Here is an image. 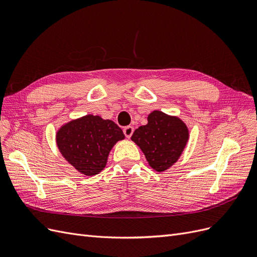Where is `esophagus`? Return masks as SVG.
<instances>
[{
	"mask_svg": "<svg viewBox=\"0 0 257 257\" xmlns=\"http://www.w3.org/2000/svg\"><path fill=\"white\" fill-rule=\"evenodd\" d=\"M133 132H134V127L133 126H125V127L123 128V133L127 138H130L132 135H133Z\"/></svg>",
	"mask_w": 257,
	"mask_h": 257,
	"instance_id": "34e87169",
	"label": "esophagus"
}]
</instances>
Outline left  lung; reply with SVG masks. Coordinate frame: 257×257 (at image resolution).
I'll return each mask as SVG.
<instances>
[{
  "label": "left lung",
  "instance_id": "1",
  "mask_svg": "<svg viewBox=\"0 0 257 257\" xmlns=\"http://www.w3.org/2000/svg\"><path fill=\"white\" fill-rule=\"evenodd\" d=\"M149 165L157 172H164L180 158L189 141V130L177 116L154 110L148 115V123L139 126L132 136Z\"/></svg>",
  "mask_w": 257,
  "mask_h": 257
}]
</instances>
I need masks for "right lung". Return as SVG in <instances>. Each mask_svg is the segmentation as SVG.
<instances>
[{
  "label": "right lung",
  "instance_id": "add662e5",
  "mask_svg": "<svg viewBox=\"0 0 257 257\" xmlns=\"http://www.w3.org/2000/svg\"><path fill=\"white\" fill-rule=\"evenodd\" d=\"M122 139L123 132L113 121L93 114L64 124L57 133L61 154L85 176L102 172L112 147Z\"/></svg>",
  "mask_w": 257,
  "mask_h": 257
}]
</instances>
